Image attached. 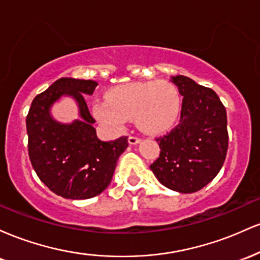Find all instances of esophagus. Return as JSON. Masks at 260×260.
<instances>
[{"label":"esophagus","instance_id":"34e87169","mask_svg":"<svg viewBox=\"0 0 260 260\" xmlns=\"http://www.w3.org/2000/svg\"><path fill=\"white\" fill-rule=\"evenodd\" d=\"M128 142H129V144H138V143L140 142V138L139 137H136V136H129L128 137Z\"/></svg>","mask_w":260,"mask_h":260}]
</instances>
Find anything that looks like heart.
I'll list each match as a JSON object with an SVG mask.
<instances>
[{
	"instance_id": "obj_1",
	"label": "heart",
	"mask_w": 260,
	"mask_h": 260,
	"mask_svg": "<svg viewBox=\"0 0 260 260\" xmlns=\"http://www.w3.org/2000/svg\"><path fill=\"white\" fill-rule=\"evenodd\" d=\"M107 101L94 105L95 116L113 129L136 118L147 133H161L175 123L180 112V95L168 82L129 83L107 92Z\"/></svg>"
}]
</instances>
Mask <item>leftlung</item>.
<instances>
[{"label":"left lung","mask_w":260,"mask_h":260,"mask_svg":"<svg viewBox=\"0 0 260 260\" xmlns=\"http://www.w3.org/2000/svg\"><path fill=\"white\" fill-rule=\"evenodd\" d=\"M183 96L180 123L156 138L160 155L150 165L161 184L181 193L202 189L221 170L229 148L226 109L213 89L172 77Z\"/></svg>","instance_id":"left-lung-1"}]
</instances>
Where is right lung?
Masks as SVG:
<instances>
[{
  "label": "right lung",
  "instance_id": "1",
  "mask_svg": "<svg viewBox=\"0 0 260 260\" xmlns=\"http://www.w3.org/2000/svg\"><path fill=\"white\" fill-rule=\"evenodd\" d=\"M94 80L61 78L37 95L26 115L28 153L40 181L67 199H88L109 186L118 156L128 147V137L104 142L92 127L95 120L84 95H91ZM62 94H71L80 105L82 120L71 125L53 121L49 106Z\"/></svg>",
  "mask_w": 260,
  "mask_h": 260
}]
</instances>
